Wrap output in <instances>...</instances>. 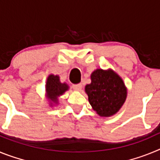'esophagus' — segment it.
<instances>
[{"mask_svg": "<svg viewBox=\"0 0 160 160\" xmlns=\"http://www.w3.org/2000/svg\"><path fill=\"white\" fill-rule=\"evenodd\" d=\"M72 87H73V88L74 89V90H80L82 89V86L81 83H78V84H73Z\"/></svg>", "mask_w": 160, "mask_h": 160, "instance_id": "1", "label": "esophagus"}]
</instances>
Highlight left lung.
Segmentation results:
<instances>
[{"label":"left lung","instance_id":"8db88e82","mask_svg":"<svg viewBox=\"0 0 160 160\" xmlns=\"http://www.w3.org/2000/svg\"><path fill=\"white\" fill-rule=\"evenodd\" d=\"M90 104L102 117L116 114L127 98L122 78L113 70H96L91 73V83L86 86Z\"/></svg>","mask_w":160,"mask_h":160}]
</instances>
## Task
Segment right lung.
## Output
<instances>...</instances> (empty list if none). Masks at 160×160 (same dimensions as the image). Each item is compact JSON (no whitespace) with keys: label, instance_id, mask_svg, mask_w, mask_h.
<instances>
[{"label":"right lung","instance_id":"right-lung-1","mask_svg":"<svg viewBox=\"0 0 160 160\" xmlns=\"http://www.w3.org/2000/svg\"><path fill=\"white\" fill-rule=\"evenodd\" d=\"M68 86L66 83L60 82L59 77L53 74L49 75L46 82V93L49 99L53 102H58V97L68 90Z\"/></svg>","mask_w":160,"mask_h":160}]
</instances>
